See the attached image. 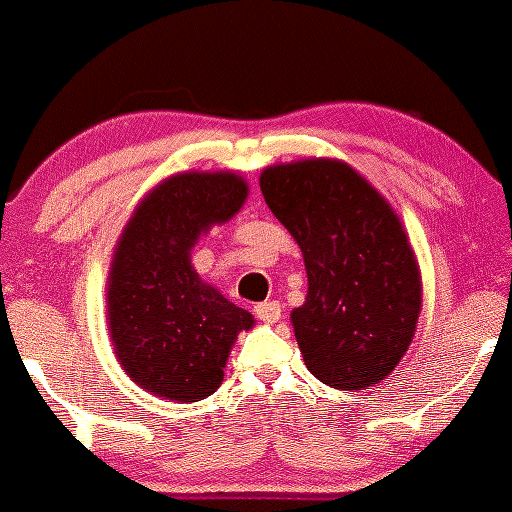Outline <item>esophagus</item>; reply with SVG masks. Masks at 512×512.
<instances>
[{"mask_svg": "<svg viewBox=\"0 0 512 512\" xmlns=\"http://www.w3.org/2000/svg\"><path fill=\"white\" fill-rule=\"evenodd\" d=\"M254 313H256L258 320L273 325V323H277V320H280V304H277V301H263V304H258L254 308Z\"/></svg>", "mask_w": 512, "mask_h": 512, "instance_id": "1", "label": "esophagus"}]
</instances>
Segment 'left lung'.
<instances>
[{
	"label": "left lung",
	"mask_w": 512,
	"mask_h": 512,
	"mask_svg": "<svg viewBox=\"0 0 512 512\" xmlns=\"http://www.w3.org/2000/svg\"><path fill=\"white\" fill-rule=\"evenodd\" d=\"M258 182L304 254L308 292L292 325L306 368L332 389L375 387L406 356L422 308L401 218L339 159L275 163Z\"/></svg>",
	"instance_id": "left-lung-1"
}]
</instances>
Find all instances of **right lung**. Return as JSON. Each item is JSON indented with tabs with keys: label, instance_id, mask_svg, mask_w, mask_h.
Returning a JSON list of instances; mask_svg holds the SVG:
<instances>
[{
	"label": "right lung",
	"instance_id": "obj_1",
	"mask_svg": "<svg viewBox=\"0 0 512 512\" xmlns=\"http://www.w3.org/2000/svg\"><path fill=\"white\" fill-rule=\"evenodd\" d=\"M249 197L232 170H187L144 194L106 277V320L118 363L137 387L192 403L223 384L237 334L254 315L227 301L192 266V246Z\"/></svg>",
	"mask_w": 512,
	"mask_h": 512
}]
</instances>
